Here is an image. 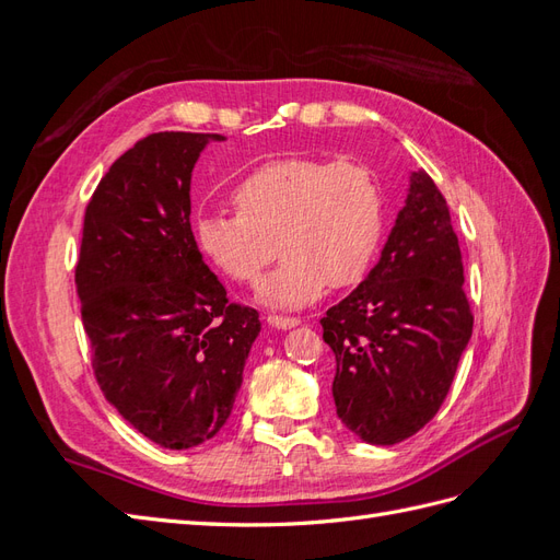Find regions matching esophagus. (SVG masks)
Wrapping results in <instances>:
<instances>
[{
  "label": "esophagus",
  "mask_w": 560,
  "mask_h": 560,
  "mask_svg": "<svg viewBox=\"0 0 560 560\" xmlns=\"http://www.w3.org/2000/svg\"><path fill=\"white\" fill-rule=\"evenodd\" d=\"M268 325H273L276 329H294L301 325V319L296 317H282V315H268L266 317Z\"/></svg>",
  "instance_id": "esophagus-1"
}]
</instances>
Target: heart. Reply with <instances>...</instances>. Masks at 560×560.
I'll use <instances>...</instances> for the list:
<instances>
[{
	"label": "heart",
	"instance_id": "heart-1",
	"mask_svg": "<svg viewBox=\"0 0 560 560\" xmlns=\"http://www.w3.org/2000/svg\"><path fill=\"white\" fill-rule=\"evenodd\" d=\"M233 202L238 214L200 217L198 245L243 284L257 280L280 252L282 264L257 290L266 306L303 308L327 284L360 282L381 245L383 191L360 161H270L238 184Z\"/></svg>",
	"mask_w": 560,
	"mask_h": 560
}]
</instances>
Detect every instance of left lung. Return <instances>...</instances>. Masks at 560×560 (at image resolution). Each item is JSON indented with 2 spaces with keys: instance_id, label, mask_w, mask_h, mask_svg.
Here are the masks:
<instances>
[{
  "instance_id": "8db88e82",
  "label": "left lung",
  "mask_w": 560,
  "mask_h": 560,
  "mask_svg": "<svg viewBox=\"0 0 560 560\" xmlns=\"http://www.w3.org/2000/svg\"><path fill=\"white\" fill-rule=\"evenodd\" d=\"M463 282L446 200L413 171L378 264L319 319L336 413L362 442L399 444L444 404L474 325Z\"/></svg>"
}]
</instances>
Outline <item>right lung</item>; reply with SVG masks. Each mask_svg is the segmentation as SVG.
Returning a JSON list of instances; mask_svg holds the SVG:
<instances>
[{
  "mask_svg": "<svg viewBox=\"0 0 560 560\" xmlns=\"http://www.w3.org/2000/svg\"><path fill=\"white\" fill-rule=\"evenodd\" d=\"M217 132H154L100 179L83 219L77 292L107 401L151 442L184 451L229 420L259 313L229 303L191 231V173Z\"/></svg>",
  "mask_w": 560,
  "mask_h": 560,
  "instance_id": "1",
  "label": "right lung"
}]
</instances>
